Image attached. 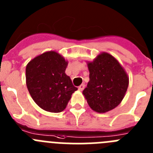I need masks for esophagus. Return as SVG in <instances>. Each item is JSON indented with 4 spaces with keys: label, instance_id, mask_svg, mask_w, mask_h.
<instances>
[{
    "label": "esophagus",
    "instance_id": "esophagus-1",
    "mask_svg": "<svg viewBox=\"0 0 153 153\" xmlns=\"http://www.w3.org/2000/svg\"><path fill=\"white\" fill-rule=\"evenodd\" d=\"M85 88V84H81L80 86L78 87V90H79V91H82V90H83V89Z\"/></svg>",
    "mask_w": 153,
    "mask_h": 153
}]
</instances>
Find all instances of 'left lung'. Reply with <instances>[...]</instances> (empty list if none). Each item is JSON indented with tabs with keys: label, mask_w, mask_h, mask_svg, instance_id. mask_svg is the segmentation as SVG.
<instances>
[{
	"label": "left lung",
	"mask_w": 153,
	"mask_h": 153,
	"mask_svg": "<svg viewBox=\"0 0 153 153\" xmlns=\"http://www.w3.org/2000/svg\"><path fill=\"white\" fill-rule=\"evenodd\" d=\"M90 81L83 94L93 110L106 113L117 107L124 98L129 77L115 57L102 53L87 63Z\"/></svg>",
	"instance_id": "obj_1"
}]
</instances>
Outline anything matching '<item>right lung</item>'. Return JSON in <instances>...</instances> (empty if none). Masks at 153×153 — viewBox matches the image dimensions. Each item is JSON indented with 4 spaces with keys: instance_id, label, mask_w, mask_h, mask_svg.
I'll return each mask as SVG.
<instances>
[{
    "instance_id": "1",
    "label": "right lung",
    "mask_w": 153,
    "mask_h": 153,
    "mask_svg": "<svg viewBox=\"0 0 153 153\" xmlns=\"http://www.w3.org/2000/svg\"><path fill=\"white\" fill-rule=\"evenodd\" d=\"M68 62L55 51H48L33 58L26 67L28 91L41 109L60 113L77 88L65 74Z\"/></svg>"
}]
</instances>
